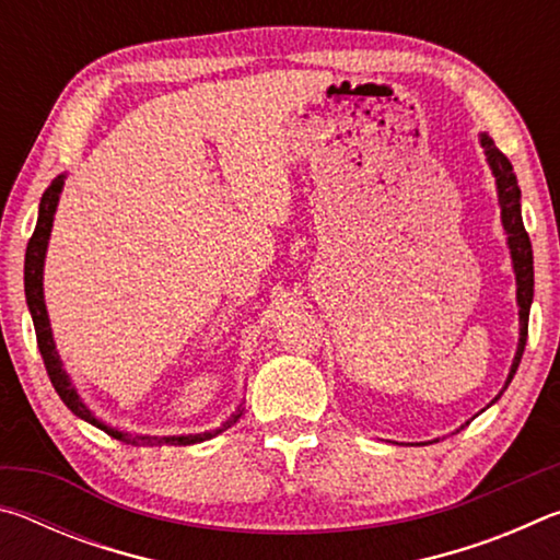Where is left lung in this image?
I'll return each instance as SVG.
<instances>
[{"instance_id": "left-lung-1", "label": "left lung", "mask_w": 560, "mask_h": 560, "mask_svg": "<svg viewBox=\"0 0 560 560\" xmlns=\"http://www.w3.org/2000/svg\"><path fill=\"white\" fill-rule=\"evenodd\" d=\"M481 148H485V155L489 160L491 173L497 177V189H499V205H501V222H504V230L509 234V249H511V261H514L516 271V301H518V324H521V336H518V350L514 358V365H511L506 387L514 377L516 368L521 363V355H524L526 336H528V311L530 301H534V252H530V242L526 234L524 220H521V189L516 183L514 170L506 155L494 145L487 132H481Z\"/></svg>"}]
</instances>
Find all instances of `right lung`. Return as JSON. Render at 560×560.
<instances>
[{
  "label": "right lung",
  "instance_id": "add662e5",
  "mask_svg": "<svg viewBox=\"0 0 560 560\" xmlns=\"http://www.w3.org/2000/svg\"><path fill=\"white\" fill-rule=\"evenodd\" d=\"M63 187V177H56L54 183L46 187V192L42 195V205H39V220H36L34 234L30 244H26V259H24V291H26V303H30L32 318H34V330H36V343H39L46 373L51 377L54 390L59 393L61 400L73 415H79L81 420H86L96 428L106 430L110 438H116L126 444H136V447H163V444H195V442H205L212 440L214 434L224 432L226 428H232V422H236L240 412L232 415L220 430L212 432H202V434H183V438H148V434H128V432H118L96 420L86 405L81 402V397L75 395L73 385L69 381V375L63 373L59 353H56L54 338H51V328H49V316H46V306H44V289H42V271H44V254H46V244H49V234H51V224H54V212H56V202H59V192Z\"/></svg>",
  "mask_w": 560,
  "mask_h": 560
}]
</instances>
